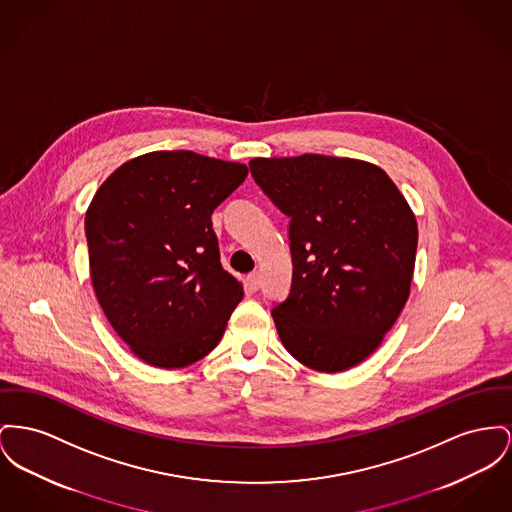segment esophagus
<instances>
[{"instance_id":"obj_1","label":"esophagus","mask_w":512,"mask_h":512,"mask_svg":"<svg viewBox=\"0 0 512 512\" xmlns=\"http://www.w3.org/2000/svg\"><path fill=\"white\" fill-rule=\"evenodd\" d=\"M247 286H249L251 292H257V290H259V286H261V276H259V272L247 274Z\"/></svg>"}]
</instances>
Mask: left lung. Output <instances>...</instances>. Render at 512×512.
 Masks as SVG:
<instances>
[{"instance_id":"1","label":"left lung","mask_w":512,"mask_h":512,"mask_svg":"<svg viewBox=\"0 0 512 512\" xmlns=\"http://www.w3.org/2000/svg\"><path fill=\"white\" fill-rule=\"evenodd\" d=\"M253 180L290 216L292 288L272 309L284 348L323 373L373 354L410 296L418 224L375 164L325 154L253 158Z\"/></svg>"}]
</instances>
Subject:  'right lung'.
<instances>
[{"label": "right lung", "mask_w": 512, "mask_h": 512, "mask_svg": "<svg viewBox=\"0 0 512 512\" xmlns=\"http://www.w3.org/2000/svg\"><path fill=\"white\" fill-rule=\"evenodd\" d=\"M247 166L191 151L137 156L104 181L85 216L91 280L114 331L162 369L216 348L243 298L220 265L211 214Z\"/></svg>", "instance_id": "right-lung-1"}]
</instances>
